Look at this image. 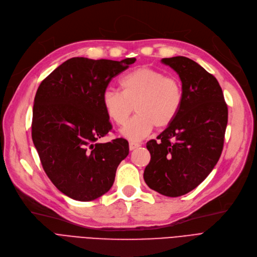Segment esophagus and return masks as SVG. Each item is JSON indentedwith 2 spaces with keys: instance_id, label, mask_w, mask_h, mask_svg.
Instances as JSON below:
<instances>
[{
  "instance_id": "esophagus-1",
  "label": "esophagus",
  "mask_w": 257,
  "mask_h": 257,
  "mask_svg": "<svg viewBox=\"0 0 257 257\" xmlns=\"http://www.w3.org/2000/svg\"><path fill=\"white\" fill-rule=\"evenodd\" d=\"M128 146H130V150H131V151L135 150V149H137V148L140 147V145H139V143H137V142H130Z\"/></svg>"
}]
</instances>
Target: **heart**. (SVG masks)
Masks as SVG:
<instances>
[{"label":"heart","instance_id":"1","mask_svg":"<svg viewBox=\"0 0 257 257\" xmlns=\"http://www.w3.org/2000/svg\"><path fill=\"white\" fill-rule=\"evenodd\" d=\"M120 91L107 89L102 105L107 117L117 125H124L133 109L137 114L121 130L132 141L147 137L154 126L167 127L178 115L183 101L180 81L149 67H139L119 81Z\"/></svg>","mask_w":257,"mask_h":257}]
</instances>
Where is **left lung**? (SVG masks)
<instances>
[{
  "label": "left lung",
  "instance_id": "left-lung-1",
  "mask_svg": "<svg viewBox=\"0 0 257 257\" xmlns=\"http://www.w3.org/2000/svg\"><path fill=\"white\" fill-rule=\"evenodd\" d=\"M161 62L178 74L183 101L177 117L147 148L151 161L143 174L148 186L164 196L178 197L208 177L221 155L228 106L213 75L186 57Z\"/></svg>",
  "mask_w": 257,
  "mask_h": 257
}]
</instances>
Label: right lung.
<instances>
[{
  "label": "right lung",
  "mask_w": 257,
  "mask_h": 257,
  "mask_svg": "<svg viewBox=\"0 0 257 257\" xmlns=\"http://www.w3.org/2000/svg\"><path fill=\"white\" fill-rule=\"evenodd\" d=\"M136 61L71 58L49 74L37 90L32 137L42 167L56 188L79 201L109 191L128 142L100 143L111 130L102 95L112 78Z\"/></svg>",
  "instance_id": "1"
}]
</instances>
